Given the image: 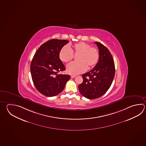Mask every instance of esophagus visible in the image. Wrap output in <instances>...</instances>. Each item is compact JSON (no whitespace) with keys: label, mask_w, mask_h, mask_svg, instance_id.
Returning <instances> with one entry per match:
<instances>
[{"label":"esophagus","mask_w":146,"mask_h":146,"mask_svg":"<svg viewBox=\"0 0 146 146\" xmlns=\"http://www.w3.org/2000/svg\"><path fill=\"white\" fill-rule=\"evenodd\" d=\"M75 77H76V76H75V75H72L71 76V78H75Z\"/></svg>","instance_id":"obj_1"}]
</instances>
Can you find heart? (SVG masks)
<instances>
[{"label": "heart", "mask_w": 146, "mask_h": 146, "mask_svg": "<svg viewBox=\"0 0 146 146\" xmlns=\"http://www.w3.org/2000/svg\"><path fill=\"white\" fill-rule=\"evenodd\" d=\"M74 54H78L77 60L78 61L70 63L66 66V71L72 75H77L84 73L87 68H91L98 62L99 52L97 48L86 43L79 42L72 46L71 49L66 46L63 47L59 53V59L63 62L67 63L73 59Z\"/></svg>", "instance_id": "obj_1"}]
</instances>
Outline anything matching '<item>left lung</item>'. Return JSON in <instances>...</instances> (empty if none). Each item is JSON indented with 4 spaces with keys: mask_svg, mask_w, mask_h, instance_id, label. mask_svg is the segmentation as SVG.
<instances>
[{
    "mask_svg": "<svg viewBox=\"0 0 146 146\" xmlns=\"http://www.w3.org/2000/svg\"><path fill=\"white\" fill-rule=\"evenodd\" d=\"M99 52L98 62L90 71L82 75L83 82L78 86L80 94L89 99L98 98L109 89L115 75L113 57L107 48L95 42Z\"/></svg>",
    "mask_w": 146,
    "mask_h": 146,
    "instance_id": "obj_1",
    "label": "left lung"
}]
</instances>
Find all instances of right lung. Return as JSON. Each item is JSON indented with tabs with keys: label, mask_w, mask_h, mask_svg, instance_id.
Returning a JSON list of instances; mask_svg holds the SVG:
<instances>
[{
	"label": "right lung",
	"mask_w": 146,
	"mask_h": 146,
	"mask_svg": "<svg viewBox=\"0 0 146 146\" xmlns=\"http://www.w3.org/2000/svg\"><path fill=\"white\" fill-rule=\"evenodd\" d=\"M67 40L50 39L36 51L31 63V72L36 89L42 94L53 97L62 92L70 75L58 74L66 68L60 60L61 49L68 42Z\"/></svg>",
	"instance_id": "right-lung-1"
}]
</instances>
